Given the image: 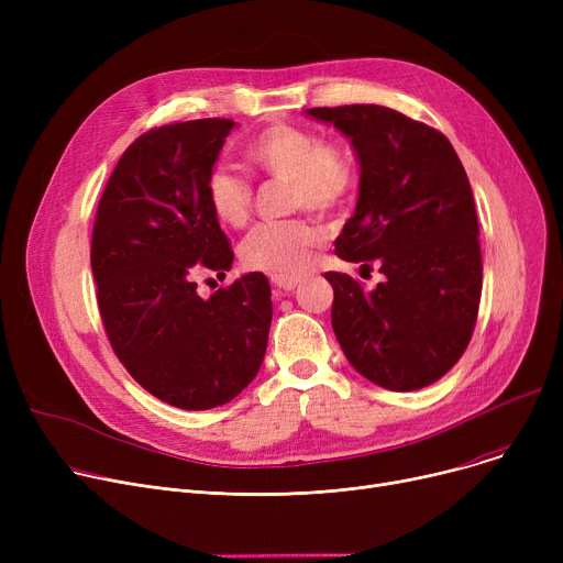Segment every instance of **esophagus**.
I'll return each mask as SVG.
<instances>
[{
    "mask_svg": "<svg viewBox=\"0 0 563 563\" xmlns=\"http://www.w3.org/2000/svg\"><path fill=\"white\" fill-rule=\"evenodd\" d=\"M272 283H274L280 291H291V289L299 287L301 278H285V276H278V278H272Z\"/></svg>",
    "mask_w": 563,
    "mask_h": 563,
    "instance_id": "esophagus-1",
    "label": "esophagus"
}]
</instances>
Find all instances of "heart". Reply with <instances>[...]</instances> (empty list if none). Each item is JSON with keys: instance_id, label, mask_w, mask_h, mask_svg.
Returning a JSON list of instances; mask_svg holds the SVG:
<instances>
[{"instance_id": "heart-1", "label": "heart", "mask_w": 563, "mask_h": 563, "mask_svg": "<svg viewBox=\"0 0 563 563\" xmlns=\"http://www.w3.org/2000/svg\"><path fill=\"white\" fill-rule=\"evenodd\" d=\"M242 157L253 170L285 183L287 210L303 207L331 217L353 187V168L340 147L294 125L264 128L244 143ZM205 202L221 225L240 230L253 217V187L242 175L217 166L205 177ZM319 242L321 232L308 219L294 217L255 228L240 255L253 272L289 278L306 269Z\"/></svg>"}]
</instances>
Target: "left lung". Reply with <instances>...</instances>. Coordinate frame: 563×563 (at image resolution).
<instances>
[{"instance_id": "8db88e82", "label": "left lung", "mask_w": 563, "mask_h": 563, "mask_svg": "<svg viewBox=\"0 0 563 563\" xmlns=\"http://www.w3.org/2000/svg\"><path fill=\"white\" fill-rule=\"evenodd\" d=\"M353 143L361 164L356 214L335 240L346 262H378L386 280L329 272L333 331L346 361L376 386H431L463 356L482 301L475 198L450 139L378 104L308 109Z\"/></svg>"}]
</instances>
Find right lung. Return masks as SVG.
Masks as SVG:
<instances>
[{
  "instance_id": "right-lung-1",
  "label": "right lung",
  "mask_w": 563,
  "mask_h": 563,
  "mask_svg": "<svg viewBox=\"0 0 563 563\" xmlns=\"http://www.w3.org/2000/svg\"><path fill=\"white\" fill-rule=\"evenodd\" d=\"M230 118L141 134L118 159L91 236L96 297L111 349L153 397L185 410L228 404L255 378L272 327V287L246 274L198 297V274L234 253L205 202Z\"/></svg>"
}]
</instances>
